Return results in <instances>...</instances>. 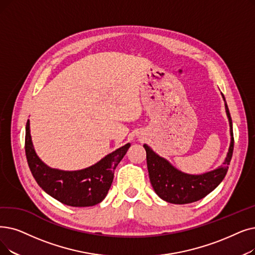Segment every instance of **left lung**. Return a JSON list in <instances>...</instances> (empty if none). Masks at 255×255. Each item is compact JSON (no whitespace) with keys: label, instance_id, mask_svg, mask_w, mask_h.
I'll return each instance as SVG.
<instances>
[{"label":"left lung","instance_id":"left-lung-1","mask_svg":"<svg viewBox=\"0 0 255 255\" xmlns=\"http://www.w3.org/2000/svg\"><path fill=\"white\" fill-rule=\"evenodd\" d=\"M222 97L225 101L224 95ZM226 114L230 126V146L223 165L201 175L185 174L155 153L148 145H143L147 153V165L153 189L162 200L173 204H187L207 196L222 182L228 171L232 152H234V132L228 106L225 102Z\"/></svg>","mask_w":255,"mask_h":255}]
</instances>
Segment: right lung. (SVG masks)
Instances as JSON below:
<instances>
[{"mask_svg":"<svg viewBox=\"0 0 255 255\" xmlns=\"http://www.w3.org/2000/svg\"><path fill=\"white\" fill-rule=\"evenodd\" d=\"M129 147L128 142L92 167L80 171L52 169L36 155L31 139L29 120L27 121L25 151L30 171L43 191L69 206L85 207L100 203L112 186L117 165Z\"/></svg>","mask_w":255,"mask_h":255,"instance_id":"1","label":"right lung"}]
</instances>
